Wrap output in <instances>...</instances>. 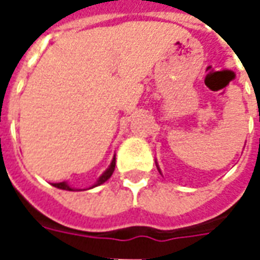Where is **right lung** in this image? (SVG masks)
I'll return each instance as SVG.
<instances>
[{
    "label": "right lung",
    "instance_id": "1",
    "mask_svg": "<svg viewBox=\"0 0 260 260\" xmlns=\"http://www.w3.org/2000/svg\"><path fill=\"white\" fill-rule=\"evenodd\" d=\"M114 169H115V157L113 158V161H111V166L108 167L107 171H106V173H104V174H103L102 177L99 178V181H97L96 186H97V185H100V184H103V182H106V181H107L108 178H110V177L113 175ZM54 186H57V188H59V189H67V191H74V189H72V188H69V186L67 185L65 182H59V184H54Z\"/></svg>",
    "mask_w": 260,
    "mask_h": 260
}]
</instances>
